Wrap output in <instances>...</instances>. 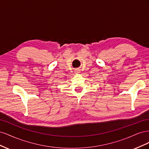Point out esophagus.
I'll return each mask as SVG.
<instances>
[{"label": "esophagus", "mask_w": 149, "mask_h": 149, "mask_svg": "<svg viewBox=\"0 0 149 149\" xmlns=\"http://www.w3.org/2000/svg\"><path fill=\"white\" fill-rule=\"evenodd\" d=\"M74 73H80V70H78V69H76V70H74Z\"/></svg>", "instance_id": "1"}]
</instances>
